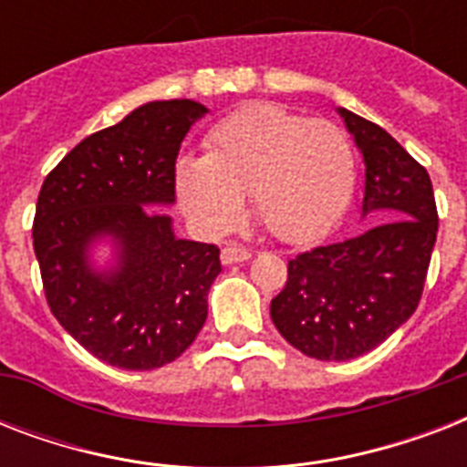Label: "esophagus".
Wrapping results in <instances>:
<instances>
[{"label":"esophagus","mask_w":467,"mask_h":467,"mask_svg":"<svg viewBox=\"0 0 467 467\" xmlns=\"http://www.w3.org/2000/svg\"><path fill=\"white\" fill-rule=\"evenodd\" d=\"M252 252L247 247H242V244H227L223 252H220V259L223 264H237V262H247Z\"/></svg>","instance_id":"34e87169"}]
</instances>
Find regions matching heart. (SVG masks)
<instances>
[{
	"label": "heart",
	"mask_w": 467,
	"mask_h": 467,
	"mask_svg": "<svg viewBox=\"0 0 467 467\" xmlns=\"http://www.w3.org/2000/svg\"><path fill=\"white\" fill-rule=\"evenodd\" d=\"M354 191V150L339 126L276 104H249L205 135V157L176 167L179 203L201 230L237 225L244 196L276 240L310 242L339 218Z\"/></svg>",
	"instance_id": "b5f03b06"
}]
</instances>
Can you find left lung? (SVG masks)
I'll return each mask as SVG.
<instances>
[{
    "mask_svg": "<svg viewBox=\"0 0 467 467\" xmlns=\"http://www.w3.org/2000/svg\"><path fill=\"white\" fill-rule=\"evenodd\" d=\"M366 164L361 218L348 240L288 262L271 319L291 347L317 361H348L412 317L434 252L439 213L427 169L383 128L339 109Z\"/></svg>",
    "mask_w": 467,
    "mask_h": 467,
    "instance_id": "8db88e82",
    "label": "left lung"
}]
</instances>
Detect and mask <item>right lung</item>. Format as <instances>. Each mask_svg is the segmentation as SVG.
I'll return each instance as SVG.
<instances>
[{
    "label": "right lung",
    "instance_id": "1",
    "mask_svg": "<svg viewBox=\"0 0 467 467\" xmlns=\"http://www.w3.org/2000/svg\"><path fill=\"white\" fill-rule=\"evenodd\" d=\"M208 109L191 99L150 101L84 138L40 186L33 249L55 319L89 354L152 370L186 351L208 317L220 249L179 240L167 213L176 157ZM111 236L117 264L97 272L88 247Z\"/></svg>",
    "mask_w": 467,
    "mask_h": 467
}]
</instances>
